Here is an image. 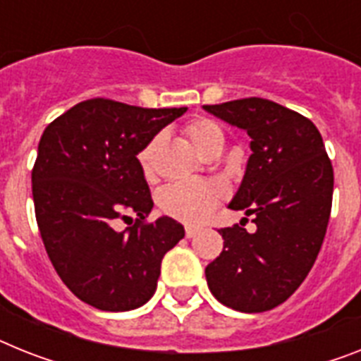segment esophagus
Here are the masks:
<instances>
[{"label":"esophagus","instance_id":"1","mask_svg":"<svg viewBox=\"0 0 361 361\" xmlns=\"http://www.w3.org/2000/svg\"><path fill=\"white\" fill-rule=\"evenodd\" d=\"M199 232L197 227H186V238H193Z\"/></svg>","mask_w":361,"mask_h":361}]
</instances>
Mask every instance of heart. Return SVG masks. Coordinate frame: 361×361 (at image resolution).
Segmentation results:
<instances>
[{"mask_svg":"<svg viewBox=\"0 0 361 361\" xmlns=\"http://www.w3.org/2000/svg\"><path fill=\"white\" fill-rule=\"evenodd\" d=\"M184 134L192 145L201 154H207L214 147H223V130L216 121L208 118H197L184 125ZM160 136H154L147 145L138 153V162L142 173L147 180L157 177V149ZM225 197V190L217 183L210 180H183L169 184L159 193V207L166 216L173 217L183 223L197 225L210 217L217 204Z\"/></svg>","mask_w":361,"mask_h":361,"instance_id":"heart-1","label":"heart"}]
</instances>
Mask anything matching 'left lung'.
Returning a JSON list of instances; mask_svg holds the SVG:
<instances>
[{"instance_id": "left-lung-1", "label": "left lung", "mask_w": 361, "mask_h": 361, "mask_svg": "<svg viewBox=\"0 0 361 361\" xmlns=\"http://www.w3.org/2000/svg\"><path fill=\"white\" fill-rule=\"evenodd\" d=\"M251 136L252 154L228 208L245 210L255 232L221 228L223 251L204 269L221 305L245 314L282 305L302 284L323 245L334 169L308 118L262 97L204 105Z\"/></svg>"}]
</instances>
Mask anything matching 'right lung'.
Wrapping results in <instances>:
<instances>
[{
	"mask_svg": "<svg viewBox=\"0 0 361 361\" xmlns=\"http://www.w3.org/2000/svg\"><path fill=\"white\" fill-rule=\"evenodd\" d=\"M180 109H142L95 97L47 125L32 168L38 231L56 275L82 302L105 312L145 305L164 255L184 238L171 217L147 221L151 192L138 153ZM135 225L118 231L120 219Z\"/></svg>",
	"mask_w": 361,
	"mask_h": 361,
	"instance_id": "1",
	"label": "right lung"
}]
</instances>
